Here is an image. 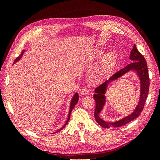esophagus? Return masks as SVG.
Returning <instances> with one entry per match:
<instances>
[{
	"instance_id": "esophagus-1",
	"label": "esophagus",
	"mask_w": 160,
	"mask_h": 160,
	"mask_svg": "<svg viewBox=\"0 0 160 160\" xmlns=\"http://www.w3.org/2000/svg\"><path fill=\"white\" fill-rule=\"evenodd\" d=\"M89 93V89L85 88H83V89H82V91H81V94L82 95L85 96V95H88Z\"/></svg>"
}]
</instances>
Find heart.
<instances>
[{
    "label": "heart",
    "instance_id": "b5f03b06",
    "mask_svg": "<svg viewBox=\"0 0 160 160\" xmlns=\"http://www.w3.org/2000/svg\"><path fill=\"white\" fill-rule=\"evenodd\" d=\"M103 52V51L100 50L98 52V55L99 56ZM116 62V55L113 52H110L104 59L102 63V70L103 72H109L113 69Z\"/></svg>",
    "mask_w": 160,
    "mask_h": 160
}]
</instances>
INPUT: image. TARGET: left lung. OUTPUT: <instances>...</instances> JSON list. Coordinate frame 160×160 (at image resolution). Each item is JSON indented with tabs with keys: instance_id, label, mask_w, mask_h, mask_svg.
<instances>
[{
	"instance_id": "obj_1",
	"label": "left lung",
	"mask_w": 160,
	"mask_h": 160,
	"mask_svg": "<svg viewBox=\"0 0 160 160\" xmlns=\"http://www.w3.org/2000/svg\"><path fill=\"white\" fill-rule=\"evenodd\" d=\"M129 59L132 62L125 67L123 69L118 71L111 76L109 80L101 84L95 89L93 98L95 100L96 106L94 113L95 119L98 123L104 128H109L111 127L119 128L128 123L129 122L136 119L142 113L146 103L149 88V78L147 62L143 56L138 50L135 45L130 52ZM129 71H135L138 75L140 81V100L134 111L129 116L114 122H108L101 119L99 114L105 104L106 96L104 95L108 85L113 81L118 79L122 76Z\"/></svg>"
}]
</instances>
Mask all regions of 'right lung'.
I'll return each instance as SVG.
<instances>
[{
  "instance_id": "right-lung-1",
  "label": "right lung",
  "mask_w": 160,
  "mask_h": 160,
  "mask_svg": "<svg viewBox=\"0 0 160 160\" xmlns=\"http://www.w3.org/2000/svg\"><path fill=\"white\" fill-rule=\"evenodd\" d=\"M24 52H25V50H23V51L21 52V55H19V57H17V59H16L15 60H14V62H13V65L15 64L17 61H18L19 60L21 59V58L22 57V55H23V54H24ZM78 101H79V94H78V93H75L74 94V95L72 96V99H71V100L70 107H69V114H68V118H67V121H66L65 123L64 124L63 126L61 127L59 130H57V132H54V133H57V132H60V131H61L62 129H63V128L66 126V125H67V123H69V119H70V115H71V111H72V109L74 108L75 106L76 105V104L77 103V102H78Z\"/></svg>"
}]
</instances>
